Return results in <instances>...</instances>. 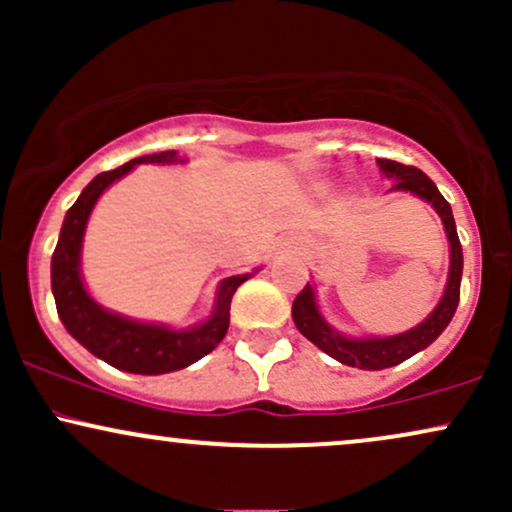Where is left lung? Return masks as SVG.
<instances>
[{
	"instance_id": "obj_1",
	"label": "left lung",
	"mask_w": 512,
	"mask_h": 512,
	"mask_svg": "<svg viewBox=\"0 0 512 512\" xmlns=\"http://www.w3.org/2000/svg\"><path fill=\"white\" fill-rule=\"evenodd\" d=\"M380 173L387 180H392V190L399 192H411L424 202L431 204L436 209L445 228V236L450 243V269H448V281H445V291L440 296V301L433 313L426 317L424 322H419L411 330L402 334H392V337H349V334L337 332L330 322L325 320V315L320 313V305H317L315 289L310 284H305V289L298 293L296 301H293L291 315L296 322L298 332L305 339H310L317 349L325 351L327 356H332L334 361L344 363V366L361 368V370H383L392 368L397 363L407 361L419 351H424L428 344H433L443 334L445 327L450 325L452 315H455L457 303H460V281H462V245L457 238L455 219H452L450 204L445 202V197L440 195L436 182L428 178L426 173H421L419 168L404 166V163L390 161V158H378Z\"/></svg>"
}]
</instances>
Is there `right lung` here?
Returning <instances> with one entry per match:
<instances>
[{
	"instance_id": "obj_1",
	"label": "right lung",
	"mask_w": 512,
	"mask_h": 512,
	"mask_svg": "<svg viewBox=\"0 0 512 512\" xmlns=\"http://www.w3.org/2000/svg\"><path fill=\"white\" fill-rule=\"evenodd\" d=\"M185 161L187 158L178 156V151H161V154L132 158L125 166L96 175L69 207L57 248L52 252V296H55L57 315H60L62 325L93 356L110 363L113 368L125 370V373H173V370L192 366L209 351H214L228 332L233 293L243 281L250 279V274H236L223 279L216 289L211 315L204 322L187 327V330H173V327L156 325V322L132 320V317L103 308L88 293L84 276H81V245H84L88 216H91L103 192L113 182L125 178L129 170L139 163L170 166V163Z\"/></svg>"
}]
</instances>
